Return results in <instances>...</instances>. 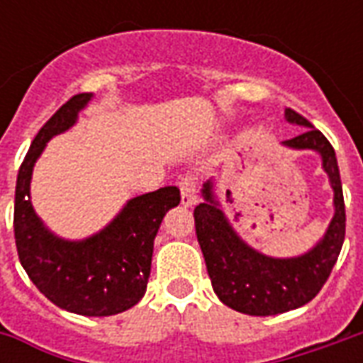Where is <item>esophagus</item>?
Masks as SVG:
<instances>
[{"instance_id": "1", "label": "esophagus", "mask_w": 363, "mask_h": 363, "mask_svg": "<svg viewBox=\"0 0 363 363\" xmlns=\"http://www.w3.org/2000/svg\"><path fill=\"white\" fill-rule=\"evenodd\" d=\"M179 186H181L182 206L189 208V206L196 204V179H194L192 174H186V177H182L181 179Z\"/></svg>"}]
</instances>
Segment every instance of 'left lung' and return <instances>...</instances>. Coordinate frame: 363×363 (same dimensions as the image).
<instances>
[{
    "instance_id": "1",
    "label": "left lung",
    "mask_w": 363,
    "mask_h": 363,
    "mask_svg": "<svg viewBox=\"0 0 363 363\" xmlns=\"http://www.w3.org/2000/svg\"><path fill=\"white\" fill-rule=\"evenodd\" d=\"M289 124L303 126V134L286 140L291 150H313L323 159V169L335 190V216L325 237L305 255L272 259L245 243L213 196V184L202 189L204 202L194 208V225L213 291L223 303L245 315H278L309 303L317 296L340 255L346 233L342 182L333 145L301 114L286 108Z\"/></svg>"
}]
</instances>
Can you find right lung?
Returning a JSON list of instances; mask_svg holds the SVG:
<instances>
[{"label": "right lung", "mask_w": 363, "mask_h": 363, "mask_svg": "<svg viewBox=\"0 0 363 363\" xmlns=\"http://www.w3.org/2000/svg\"><path fill=\"white\" fill-rule=\"evenodd\" d=\"M91 96L74 95L38 130L17 174L13 228L21 264L40 294L60 309L108 317L134 307L145 294L153 239L165 213L181 202V190L163 186L132 198L103 231L83 241L60 239L44 228L30 204L33 167L48 140L77 122Z\"/></svg>", "instance_id": "1"}]
</instances>
